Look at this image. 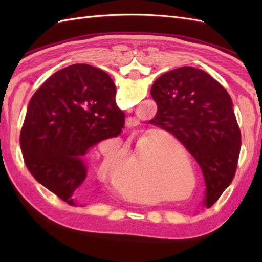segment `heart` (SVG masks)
<instances>
[{
    "label": "heart",
    "mask_w": 262,
    "mask_h": 262,
    "mask_svg": "<svg viewBox=\"0 0 262 262\" xmlns=\"http://www.w3.org/2000/svg\"><path fill=\"white\" fill-rule=\"evenodd\" d=\"M157 138H154L152 141V145H155L157 143ZM186 166L187 170L190 176L193 174L192 171V163L191 161H186ZM111 161L109 159H104L103 162L101 164V172L104 176H114L113 172H111ZM116 169H115V173H116ZM183 172H185V164H183L181 161H177V160H169L166 161L161 166V179H162V182L164 183V186H169L171 188H174L177 190H182L183 188H187V181L186 178L183 176Z\"/></svg>",
    "instance_id": "obj_1"
}]
</instances>
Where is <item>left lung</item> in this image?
<instances>
[{"mask_svg":"<svg viewBox=\"0 0 262 262\" xmlns=\"http://www.w3.org/2000/svg\"><path fill=\"white\" fill-rule=\"evenodd\" d=\"M158 113L151 124L171 133L202 168L210 207L235 176L241 132L225 89L206 72L183 66L154 82Z\"/></svg>","mask_w":262,"mask_h":262,"instance_id":"1","label":"left lung"}]
</instances>
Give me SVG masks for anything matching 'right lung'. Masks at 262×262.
<instances>
[{"mask_svg": "<svg viewBox=\"0 0 262 262\" xmlns=\"http://www.w3.org/2000/svg\"><path fill=\"white\" fill-rule=\"evenodd\" d=\"M125 114L102 70L74 64L49 76L33 94L20 134L27 169L71 206L89 198L84 158L99 142L120 135Z\"/></svg>", "mask_w": 262, "mask_h": 262, "instance_id": "right-lung-1", "label": "right lung"}]
</instances>
